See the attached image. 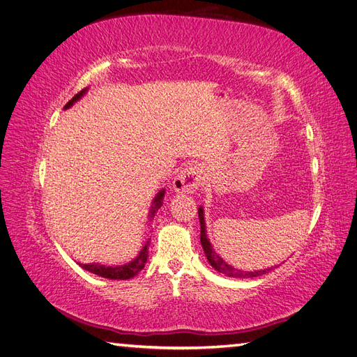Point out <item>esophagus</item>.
I'll return each instance as SVG.
<instances>
[{
	"mask_svg": "<svg viewBox=\"0 0 357 357\" xmlns=\"http://www.w3.org/2000/svg\"><path fill=\"white\" fill-rule=\"evenodd\" d=\"M202 169L198 165H189L183 168L177 177L172 181L176 192L180 193H193L202 185Z\"/></svg>",
	"mask_w": 357,
	"mask_h": 357,
	"instance_id": "34e87169",
	"label": "esophagus"
}]
</instances>
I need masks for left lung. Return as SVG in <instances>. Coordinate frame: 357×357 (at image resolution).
Here are the masks:
<instances>
[{
  "instance_id": "1",
  "label": "left lung",
  "mask_w": 357,
  "mask_h": 357,
  "mask_svg": "<svg viewBox=\"0 0 357 357\" xmlns=\"http://www.w3.org/2000/svg\"><path fill=\"white\" fill-rule=\"evenodd\" d=\"M198 215H199V223H201V236H199V238H201V244H202V248H204V253H205V256H207L208 262L211 264V266L215 269V271H219V273H222V274H225V275H228V277H235V278H253V277L264 275L265 273L269 271V268H268V269H264V271H252V273H248V271H240V269H236V268H234V266L226 264V262L223 261V259L213 250V247H211L210 241L207 240V235H205L204 213H202V208H201V207H199V210H198Z\"/></svg>"
}]
</instances>
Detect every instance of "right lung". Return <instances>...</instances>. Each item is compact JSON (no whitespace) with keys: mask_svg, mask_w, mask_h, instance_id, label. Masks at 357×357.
Returning a JSON list of instances; mask_svg holds the SVG:
<instances>
[{"mask_svg":"<svg viewBox=\"0 0 357 357\" xmlns=\"http://www.w3.org/2000/svg\"><path fill=\"white\" fill-rule=\"evenodd\" d=\"M84 93V91L79 92L77 95L73 96V100L68 101L66 104V109H68V107L73 105L74 101H77L80 96ZM164 193L165 190H160L158 193V197L155 198V207H152V214L153 215L155 211L158 208H160L162 205V198H164ZM147 256H149V241L147 244L143 247V250L139 252V255L134 259L132 262H129L126 265H122V266H105V265H100V264H82V268H84L86 271L89 273H93L96 275L100 277H104V278H110V280H128V278H132L134 275H137L142 269L144 268L146 262H147Z\"/></svg>","mask_w":357,"mask_h":357,"instance_id":"1","label":"right lung"}]
</instances>
